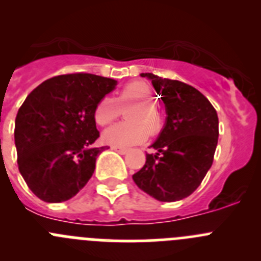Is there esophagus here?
Instances as JSON below:
<instances>
[{
    "mask_svg": "<svg viewBox=\"0 0 261 261\" xmlns=\"http://www.w3.org/2000/svg\"><path fill=\"white\" fill-rule=\"evenodd\" d=\"M112 149L116 150V152H118L119 154H126V153L128 152V148L118 147V145H112Z\"/></svg>",
    "mask_w": 261,
    "mask_h": 261,
    "instance_id": "obj_1",
    "label": "esophagus"
}]
</instances>
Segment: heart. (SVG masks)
<instances>
[{
  "mask_svg": "<svg viewBox=\"0 0 261 261\" xmlns=\"http://www.w3.org/2000/svg\"><path fill=\"white\" fill-rule=\"evenodd\" d=\"M153 99L152 86L145 81H133L123 86L116 100L108 96L100 99L94 111L95 121L100 126H108L122 114V109L129 107L125 112L127 119L106 131L104 138L107 142L118 145L140 142L147 136L145 128L152 135L160 133L164 121L152 104Z\"/></svg>",
  "mask_w": 261,
  "mask_h": 261,
  "instance_id": "heart-1",
  "label": "heart"
}]
</instances>
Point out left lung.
<instances>
[{
    "mask_svg": "<svg viewBox=\"0 0 261 261\" xmlns=\"http://www.w3.org/2000/svg\"><path fill=\"white\" fill-rule=\"evenodd\" d=\"M166 107V125L145 165L133 175L139 188L161 202L191 196L210 170L218 145L219 119L203 94L176 80L142 73Z\"/></svg>",
    "mask_w": 261,
    "mask_h": 261,
    "instance_id": "1",
    "label": "left lung"
}]
</instances>
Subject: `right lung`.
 Instances as JSON below:
<instances>
[{
	"label": "right lung",
	"mask_w": 261,
	"mask_h": 261,
	"mask_svg": "<svg viewBox=\"0 0 261 261\" xmlns=\"http://www.w3.org/2000/svg\"><path fill=\"white\" fill-rule=\"evenodd\" d=\"M117 86L90 73L46 80L27 96L15 119L18 166L27 186L45 202L68 201L87 184L99 153L94 111Z\"/></svg>",
	"instance_id": "add662e5"
}]
</instances>
